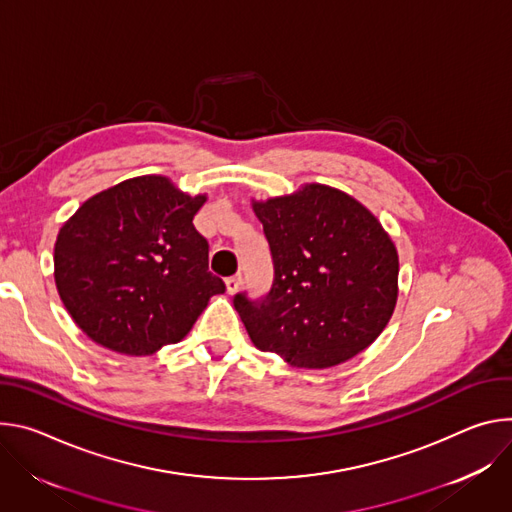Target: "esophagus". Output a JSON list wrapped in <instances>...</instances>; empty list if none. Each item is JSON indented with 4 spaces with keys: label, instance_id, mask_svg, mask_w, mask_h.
Returning <instances> with one entry per match:
<instances>
[{
    "label": "esophagus",
    "instance_id": "obj_1",
    "mask_svg": "<svg viewBox=\"0 0 512 512\" xmlns=\"http://www.w3.org/2000/svg\"><path fill=\"white\" fill-rule=\"evenodd\" d=\"M240 287H242V274L225 278V289H227V293H230V295H234Z\"/></svg>",
    "mask_w": 512,
    "mask_h": 512
}]
</instances>
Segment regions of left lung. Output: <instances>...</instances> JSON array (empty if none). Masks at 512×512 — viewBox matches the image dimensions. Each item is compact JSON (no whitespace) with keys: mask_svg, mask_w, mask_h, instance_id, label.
Listing matches in <instances>:
<instances>
[{"mask_svg":"<svg viewBox=\"0 0 512 512\" xmlns=\"http://www.w3.org/2000/svg\"><path fill=\"white\" fill-rule=\"evenodd\" d=\"M252 209L274 264L268 295L234 297L252 344L309 370L344 364L366 350L399 299V252L376 215L319 183L252 199Z\"/></svg>","mask_w":512,"mask_h":512,"instance_id":"8db88e82","label":"left lung"}]
</instances>
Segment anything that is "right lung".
Here are the masks:
<instances>
[{
	"label": "right lung",
	"instance_id": "1",
	"mask_svg": "<svg viewBox=\"0 0 512 512\" xmlns=\"http://www.w3.org/2000/svg\"><path fill=\"white\" fill-rule=\"evenodd\" d=\"M207 195L162 175L134 177L89 197L54 244V282L73 321L95 344L152 356L191 331L213 295L207 240L193 217Z\"/></svg>",
	"mask_w": 512,
	"mask_h": 512
}]
</instances>
